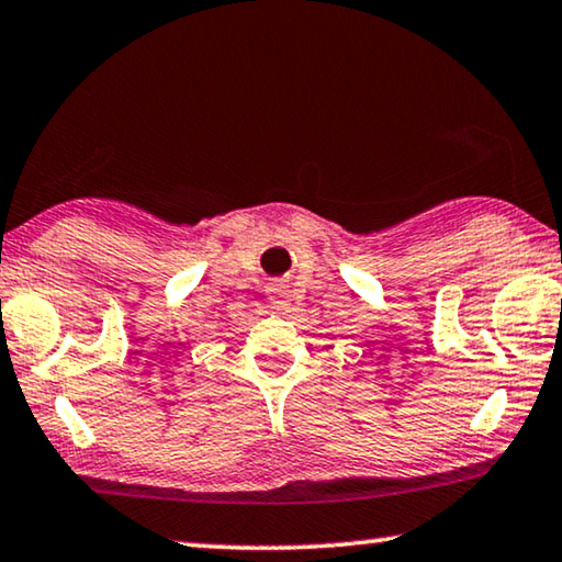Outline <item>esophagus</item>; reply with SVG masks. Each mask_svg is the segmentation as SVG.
Segmentation results:
<instances>
[{"instance_id":"1","label":"esophagus","mask_w":562,"mask_h":562,"mask_svg":"<svg viewBox=\"0 0 562 562\" xmlns=\"http://www.w3.org/2000/svg\"><path fill=\"white\" fill-rule=\"evenodd\" d=\"M269 299H271V304L276 308L283 311V308L291 306V301L296 299V296H293V291H291V286H289L286 281H271L269 283Z\"/></svg>"}]
</instances>
